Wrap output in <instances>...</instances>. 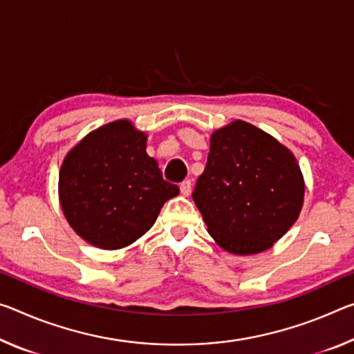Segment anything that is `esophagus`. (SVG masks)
I'll use <instances>...</instances> for the list:
<instances>
[{
	"mask_svg": "<svg viewBox=\"0 0 354 354\" xmlns=\"http://www.w3.org/2000/svg\"><path fill=\"white\" fill-rule=\"evenodd\" d=\"M179 189H181V194L184 195V197H189L190 190H192V183H190L189 179H186V181L181 183V186H179Z\"/></svg>",
	"mask_w": 354,
	"mask_h": 354,
	"instance_id": "34e87169",
	"label": "esophagus"
}]
</instances>
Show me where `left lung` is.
Here are the masks:
<instances>
[{
    "instance_id": "obj_1",
    "label": "left lung",
    "mask_w": 354,
    "mask_h": 354,
    "mask_svg": "<svg viewBox=\"0 0 354 354\" xmlns=\"http://www.w3.org/2000/svg\"><path fill=\"white\" fill-rule=\"evenodd\" d=\"M304 176L295 154L250 122L212 132L192 198L207 233L233 255L271 249L298 221Z\"/></svg>"
}]
</instances>
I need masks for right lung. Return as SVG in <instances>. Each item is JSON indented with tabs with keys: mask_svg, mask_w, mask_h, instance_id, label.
<instances>
[{
	"mask_svg": "<svg viewBox=\"0 0 354 354\" xmlns=\"http://www.w3.org/2000/svg\"><path fill=\"white\" fill-rule=\"evenodd\" d=\"M148 136L118 120L83 137L66 154L58 195L74 232L104 250L136 243L154 225L179 187L165 181L147 153Z\"/></svg>",
	"mask_w": 354,
	"mask_h": 354,
	"instance_id": "add662e5",
	"label": "right lung"
}]
</instances>
